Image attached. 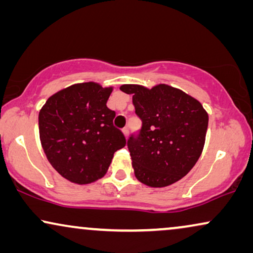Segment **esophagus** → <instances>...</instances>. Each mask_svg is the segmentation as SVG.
<instances>
[{
	"instance_id": "34e87169",
	"label": "esophagus",
	"mask_w": 253,
	"mask_h": 253,
	"mask_svg": "<svg viewBox=\"0 0 253 253\" xmlns=\"http://www.w3.org/2000/svg\"><path fill=\"white\" fill-rule=\"evenodd\" d=\"M122 132L126 138H127V136H129V129H127V127H124V129L122 130Z\"/></svg>"
}]
</instances>
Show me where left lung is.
Instances as JSON below:
<instances>
[{
    "mask_svg": "<svg viewBox=\"0 0 253 253\" xmlns=\"http://www.w3.org/2000/svg\"><path fill=\"white\" fill-rule=\"evenodd\" d=\"M120 89L132 94L143 121L139 137L127 140L134 176L151 188L174 184L202 155L209 114L198 100L167 84H124Z\"/></svg>",
    "mask_w": 253,
    "mask_h": 253,
    "instance_id": "left-lung-1",
    "label": "left lung"
}]
</instances>
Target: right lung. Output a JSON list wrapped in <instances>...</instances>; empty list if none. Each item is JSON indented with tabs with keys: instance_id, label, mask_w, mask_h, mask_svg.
<instances>
[{
	"instance_id": "obj_1",
	"label": "right lung",
	"mask_w": 253,
	"mask_h": 253,
	"mask_svg": "<svg viewBox=\"0 0 253 253\" xmlns=\"http://www.w3.org/2000/svg\"><path fill=\"white\" fill-rule=\"evenodd\" d=\"M113 86L86 82L68 86L48 98L39 112L42 150L62 177L79 185L106 175L114 153L126 145L107 107Z\"/></svg>"
}]
</instances>
